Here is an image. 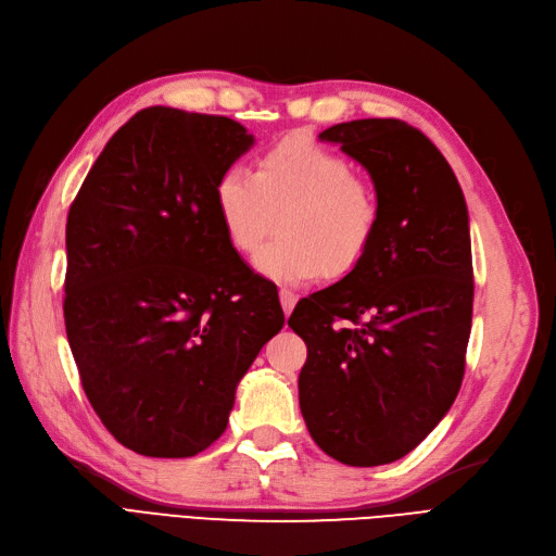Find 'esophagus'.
Returning <instances> with one entry per match:
<instances>
[{
  "label": "esophagus",
  "mask_w": 556,
  "mask_h": 556,
  "mask_svg": "<svg viewBox=\"0 0 556 556\" xmlns=\"http://www.w3.org/2000/svg\"><path fill=\"white\" fill-rule=\"evenodd\" d=\"M278 296H280L282 313H285V315H290V313H292V308H294V304H296V294H294V292H290V290H280V292H278Z\"/></svg>",
  "instance_id": "obj_1"
}]
</instances>
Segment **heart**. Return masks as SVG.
Returning <instances> with one entry per match:
<instances>
[{"label": "heart", "instance_id": "obj_1", "mask_svg": "<svg viewBox=\"0 0 556 556\" xmlns=\"http://www.w3.org/2000/svg\"><path fill=\"white\" fill-rule=\"evenodd\" d=\"M215 205L229 243L260 250L282 215V238L266 245L254 266L266 278L304 285L325 271L341 276L365 257L379 227V199L334 149L290 135L268 147L257 173L224 170Z\"/></svg>", "mask_w": 556, "mask_h": 556}]
</instances>
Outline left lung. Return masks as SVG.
<instances>
[{
    "label": "left lung",
    "instance_id": "obj_1",
    "mask_svg": "<svg viewBox=\"0 0 556 556\" xmlns=\"http://www.w3.org/2000/svg\"><path fill=\"white\" fill-rule=\"evenodd\" d=\"M318 138L369 173L379 227L346 276L290 315L308 349L299 407L327 456L371 468L407 456L458 395L475 294L468 205L440 149L400 118Z\"/></svg>",
    "mask_w": 556,
    "mask_h": 556
}]
</instances>
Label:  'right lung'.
I'll return each instance as SVG.
<instances>
[{"instance_id": "1", "label": "right lung", "mask_w": 556, "mask_h": 556, "mask_svg": "<svg viewBox=\"0 0 556 556\" xmlns=\"http://www.w3.org/2000/svg\"><path fill=\"white\" fill-rule=\"evenodd\" d=\"M252 144L233 118L147 108L112 135L70 207L67 341L88 402L135 454L213 444L285 323L215 205L217 179Z\"/></svg>"}]
</instances>
